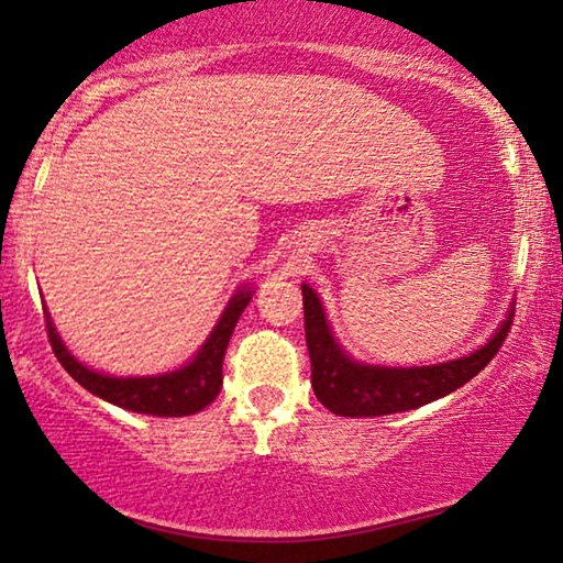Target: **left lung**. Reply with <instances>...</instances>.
I'll list each match as a JSON object with an SVG mask.
<instances>
[{"mask_svg": "<svg viewBox=\"0 0 563 563\" xmlns=\"http://www.w3.org/2000/svg\"><path fill=\"white\" fill-rule=\"evenodd\" d=\"M302 299L305 341L310 351L314 397L341 418H376V415L405 412L451 395L453 389L472 382L497 356L512 325L510 314L484 349L474 351L472 356L449 361V364L412 368L366 366L351 361L333 341L320 299L307 284H302Z\"/></svg>", "mask_w": 563, "mask_h": 563, "instance_id": "8db88e82", "label": "left lung"}]
</instances>
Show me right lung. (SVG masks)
I'll use <instances>...</instances> for the list:
<instances>
[{
  "label": "right lung",
  "instance_id": "1",
  "mask_svg": "<svg viewBox=\"0 0 563 563\" xmlns=\"http://www.w3.org/2000/svg\"><path fill=\"white\" fill-rule=\"evenodd\" d=\"M251 302V291H238L230 299L228 310L222 312L218 328L207 338L202 351L189 361L179 372L164 376H137V379H118V376L97 374L79 364L53 328L48 314H45V328H48L51 349L56 353L58 364L89 389L91 395L107 399V402L125 407V410L156 415V418H181V415H195L205 410L214 397L220 395L222 387V358H225L230 335H233L235 322Z\"/></svg>",
  "mask_w": 563,
  "mask_h": 563
}]
</instances>
